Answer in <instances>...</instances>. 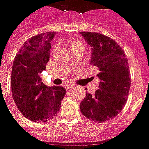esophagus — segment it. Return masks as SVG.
Wrapping results in <instances>:
<instances>
[{
  "label": "esophagus",
  "instance_id": "1",
  "mask_svg": "<svg viewBox=\"0 0 149 149\" xmlns=\"http://www.w3.org/2000/svg\"><path fill=\"white\" fill-rule=\"evenodd\" d=\"M74 88V85H65V88L68 89V90H71L72 88Z\"/></svg>",
  "mask_w": 149,
  "mask_h": 149
}]
</instances>
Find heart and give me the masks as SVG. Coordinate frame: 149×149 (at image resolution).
Masks as SVG:
<instances>
[{
  "label": "heart",
  "mask_w": 149,
  "mask_h": 149,
  "mask_svg": "<svg viewBox=\"0 0 149 149\" xmlns=\"http://www.w3.org/2000/svg\"><path fill=\"white\" fill-rule=\"evenodd\" d=\"M70 47H71V49L73 50L74 49H75L76 47H84V45H83L81 42H79V41H74V42H71V45H70ZM54 49H56V47H55Z\"/></svg>",
  "instance_id": "1"
}]
</instances>
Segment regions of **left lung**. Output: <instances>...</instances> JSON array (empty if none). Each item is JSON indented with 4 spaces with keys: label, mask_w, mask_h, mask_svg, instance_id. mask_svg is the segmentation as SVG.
Masks as SVG:
<instances>
[{
    "label": "left lung",
    "mask_w": 149,
    "mask_h": 149,
    "mask_svg": "<svg viewBox=\"0 0 149 149\" xmlns=\"http://www.w3.org/2000/svg\"><path fill=\"white\" fill-rule=\"evenodd\" d=\"M92 47L90 64L99 69V89L94 95L86 93L80 103L81 113L89 120L102 123L120 113L126 104L131 86L128 61L122 48L107 36L80 32Z\"/></svg>",
    "instance_id": "obj_1"
}]
</instances>
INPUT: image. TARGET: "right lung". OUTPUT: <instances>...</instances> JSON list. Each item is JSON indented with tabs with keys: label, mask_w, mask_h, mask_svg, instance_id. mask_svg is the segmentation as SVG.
Instances as JSON below:
<instances>
[{
	"label": "right lung",
	"mask_w": 149,
	"mask_h": 149,
	"mask_svg": "<svg viewBox=\"0 0 149 149\" xmlns=\"http://www.w3.org/2000/svg\"><path fill=\"white\" fill-rule=\"evenodd\" d=\"M55 32L40 33L29 38L16 54L11 70V93L16 107L32 121L47 122L61 108L66 89L47 86L40 73L49 61L51 41Z\"/></svg>",
	"instance_id": "obj_1"
}]
</instances>
